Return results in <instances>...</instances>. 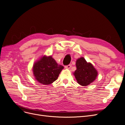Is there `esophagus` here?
I'll return each mask as SVG.
<instances>
[{
    "instance_id": "34e87169",
    "label": "esophagus",
    "mask_w": 125,
    "mask_h": 125,
    "mask_svg": "<svg viewBox=\"0 0 125 125\" xmlns=\"http://www.w3.org/2000/svg\"><path fill=\"white\" fill-rule=\"evenodd\" d=\"M71 66H72V65H71V64H68V65H67V66H65V68H66V69H69L71 67Z\"/></svg>"
}]
</instances>
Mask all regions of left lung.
Returning a JSON list of instances; mask_svg holds the SVG:
<instances>
[{
  "label": "left lung",
  "mask_w": 125,
  "mask_h": 125,
  "mask_svg": "<svg viewBox=\"0 0 125 125\" xmlns=\"http://www.w3.org/2000/svg\"><path fill=\"white\" fill-rule=\"evenodd\" d=\"M76 70L74 75L77 83L83 86H88L96 79L97 72L91 63H88L84 58L78 59L76 62Z\"/></svg>",
  "instance_id": "left-lung-1"
}]
</instances>
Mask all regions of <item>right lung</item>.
I'll return each mask as SVG.
<instances>
[{
  "label": "right lung",
  "instance_id": "right-lung-1",
  "mask_svg": "<svg viewBox=\"0 0 125 125\" xmlns=\"http://www.w3.org/2000/svg\"><path fill=\"white\" fill-rule=\"evenodd\" d=\"M63 69L51 56H43L34 64L33 71L37 81L47 85L56 81Z\"/></svg>",
  "mask_w": 125,
  "mask_h": 125
}]
</instances>
